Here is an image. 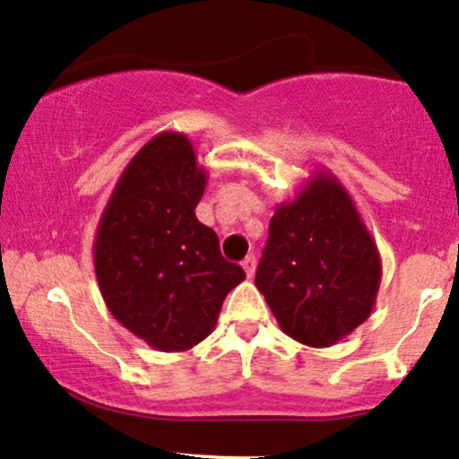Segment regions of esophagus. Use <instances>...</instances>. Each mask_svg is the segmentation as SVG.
Returning <instances> with one entry per match:
<instances>
[{"instance_id":"esophagus-1","label":"esophagus","mask_w":459,"mask_h":459,"mask_svg":"<svg viewBox=\"0 0 459 459\" xmlns=\"http://www.w3.org/2000/svg\"><path fill=\"white\" fill-rule=\"evenodd\" d=\"M255 265H257V259L253 255L245 257V262H242V268H245L248 279H253V274H255Z\"/></svg>"}]
</instances>
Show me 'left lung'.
<instances>
[{
  "label": "left lung",
  "mask_w": 459,
  "mask_h": 459,
  "mask_svg": "<svg viewBox=\"0 0 459 459\" xmlns=\"http://www.w3.org/2000/svg\"><path fill=\"white\" fill-rule=\"evenodd\" d=\"M255 285L281 330L307 347H332L370 316L381 255L349 191L327 169L276 206Z\"/></svg>",
  "instance_id": "obj_1"
}]
</instances>
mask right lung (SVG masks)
Segmentation results:
<instances>
[{
  "label": "right lung",
  "mask_w": 459,
  "mask_h": 459,
  "mask_svg": "<svg viewBox=\"0 0 459 459\" xmlns=\"http://www.w3.org/2000/svg\"><path fill=\"white\" fill-rule=\"evenodd\" d=\"M206 183L191 140L157 134L118 177L95 234V276L106 307L166 353L202 342L225 296L247 276L223 259L217 234L195 217Z\"/></svg>",
  "instance_id": "1"
}]
</instances>
